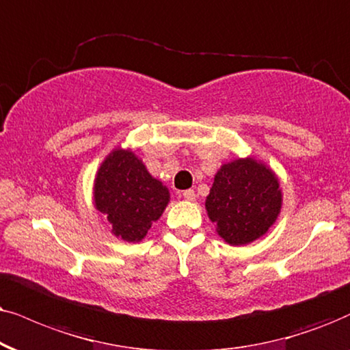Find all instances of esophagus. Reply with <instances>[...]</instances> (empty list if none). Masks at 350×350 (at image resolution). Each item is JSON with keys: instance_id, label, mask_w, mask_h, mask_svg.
Here are the masks:
<instances>
[{"instance_id": "esophagus-1", "label": "esophagus", "mask_w": 350, "mask_h": 350, "mask_svg": "<svg viewBox=\"0 0 350 350\" xmlns=\"http://www.w3.org/2000/svg\"><path fill=\"white\" fill-rule=\"evenodd\" d=\"M183 197L185 198V200H189V202H193V200H196V198H197L196 192H193V190H184Z\"/></svg>"}]
</instances>
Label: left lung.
I'll return each instance as SVG.
<instances>
[{
  "label": "left lung",
  "instance_id": "left-lung-1",
  "mask_svg": "<svg viewBox=\"0 0 350 350\" xmlns=\"http://www.w3.org/2000/svg\"><path fill=\"white\" fill-rule=\"evenodd\" d=\"M280 179L255 158H236L215 174L205 200L208 218L229 245H247L276 223L281 213Z\"/></svg>",
  "mask_w": 350,
  "mask_h": 350
}]
</instances>
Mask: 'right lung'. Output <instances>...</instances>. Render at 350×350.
<instances>
[{"mask_svg":"<svg viewBox=\"0 0 350 350\" xmlns=\"http://www.w3.org/2000/svg\"><path fill=\"white\" fill-rule=\"evenodd\" d=\"M170 203V190L150 174L131 148H114L95 176L94 205L106 215L111 232L140 242Z\"/></svg>","mask_w":350,"mask_h":350,"instance_id":"add662e5","label":"right lung"}]
</instances>
